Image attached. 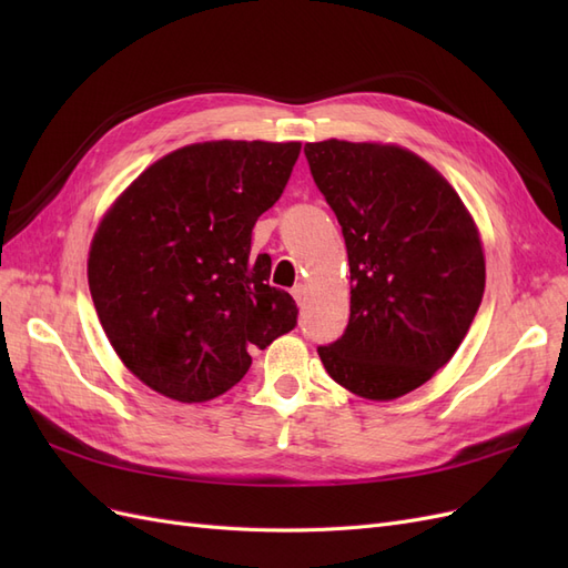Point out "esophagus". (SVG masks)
Returning a JSON list of instances; mask_svg holds the SVG:
<instances>
[{
	"instance_id": "34e87169",
	"label": "esophagus",
	"mask_w": 568,
	"mask_h": 568,
	"mask_svg": "<svg viewBox=\"0 0 568 568\" xmlns=\"http://www.w3.org/2000/svg\"><path fill=\"white\" fill-rule=\"evenodd\" d=\"M291 294H294V298L298 301V305L305 303V296H307V288L303 284H296L294 288H291Z\"/></svg>"
}]
</instances>
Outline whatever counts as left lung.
<instances>
[{
	"mask_svg": "<svg viewBox=\"0 0 568 568\" xmlns=\"http://www.w3.org/2000/svg\"><path fill=\"white\" fill-rule=\"evenodd\" d=\"M338 217L351 267V320L320 359L336 384L395 400L448 363L486 288V255L467 205L415 151L384 142L305 144Z\"/></svg>",
	"mask_w": 568,
	"mask_h": 568,
	"instance_id": "1",
	"label": "left lung"
}]
</instances>
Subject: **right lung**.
Here are the masks:
<instances>
[{"label":"right lung","mask_w":568,"mask_h":568,"mask_svg":"<svg viewBox=\"0 0 568 568\" xmlns=\"http://www.w3.org/2000/svg\"><path fill=\"white\" fill-rule=\"evenodd\" d=\"M301 142L213 140L151 163L101 217L88 282L123 365L170 400L205 403L244 379L251 351L296 326L298 305L251 255Z\"/></svg>","instance_id":"1"}]
</instances>
